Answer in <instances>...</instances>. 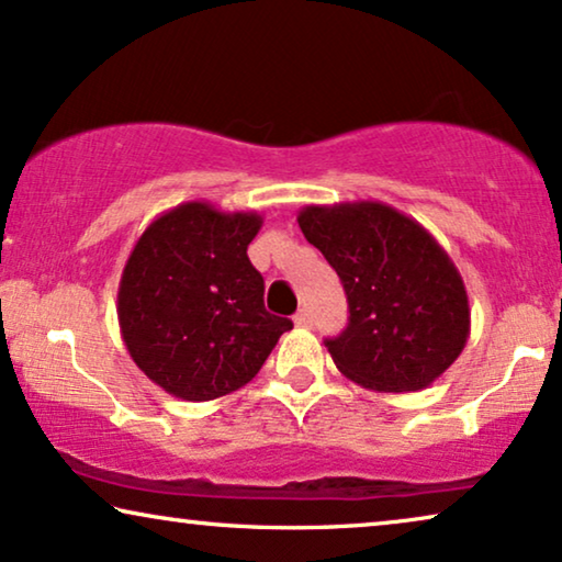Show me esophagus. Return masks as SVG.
Segmentation results:
<instances>
[{
	"mask_svg": "<svg viewBox=\"0 0 562 562\" xmlns=\"http://www.w3.org/2000/svg\"><path fill=\"white\" fill-rule=\"evenodd\" d=\"M294 325H296V327H310V325H312L310 310H299V312L294 314Z\"/></svg>",
	"mask_w": 562,
	"mask_h": 562,
	"instance_id": "1",
	"label": "esophagus"
}]
</instances>
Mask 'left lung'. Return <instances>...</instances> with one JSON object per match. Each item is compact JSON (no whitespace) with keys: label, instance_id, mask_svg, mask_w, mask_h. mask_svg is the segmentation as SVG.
I'll return each instance as SVG.
<instances>
[{"label":"left lung","instance_id":"obj_1","mask_svg":"<svg viewBox=\"0 0 562 562\" xmlns=\"http://www.w3.org/2000/svg\"><path fill=\"white\" fill-rule=\"evenodd\" d=\"M296 222L348 294V327L325 342L345 379L406 394L456 363L471 335L468 291L417 220L383 202H340L304 206Z\"/></svg>","mask_w":562,"mask_h":562}]
</instances>
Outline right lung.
Here are the masks:
<instances>
[{"label":"right lung","instance_id":"right-lung-1","mask_svg":"<svg viewBox=\"0 0 562 562\" xmlns=\"http://www.w3.org/2000/svg\"><path fill=\"white\" fill-rule=\"evenodd\" d=\"M263 217L183 202L137 237L117 289L135 366L166 394L212 402L256 379L291 319L266 312L248 245Z\"/></svg>","mask_w":562,"mask_h":562}]
</instances>
